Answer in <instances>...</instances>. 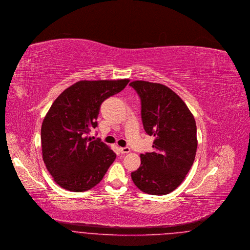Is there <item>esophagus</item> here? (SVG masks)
Wrapping results in <instances>:
<instances>
[{
	"instance_id": "obj_1",
	"label": "esophagus",
	"mask_w": 250,
	"mask_h": 250,
	"mask_svg": "<svg viewBox=\"0 0 250 250\" xmlns=\"http://www.w3.org/2000/svg\"><path fill=\"white\" fill-rule=\"evenodd\" d=\"M120 151L122 154H127L130 152V148L128 146L120 147Z\"/></svg>"
}]
</instances>
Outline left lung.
Segmentation results:
<instances>
[{
	"label": "left lung",
	"mask_w": 250,
	"mask_h": 250,
	"mask_svg": "<svg viewBox=\"0 0 250 250\" xmlns=\"http://www.w3.org/2000/svg\"><path fill=\"white\" fill-rule=\"evenodd\" d=\"M141 98L146 132L154 136V151L141 155V166L131 173L144 192L164 195L182 183L194 162L197 138L193 115L171 88L147 81L129 84Z\"/></svg>",
	"instance_id": "obj_1"
}]
</instances>
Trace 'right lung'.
Segmentation results:
<instances>
[{
  "label": "right lung",
  "mask_w": 250,
  "mask_h": 250,
  "mask_svg": "<svg viewBox=\"0 0 250 250\" xmlns=\"http://www.w3.org/2000/svg\"><path fill=\"white\" fill-rule=\"evenodd\" d=\"M129 79L82 80L66 88L47 112L42 125V158L57 184L85 191L97 185L116 159L101 140L87 137L97 126L101 104L125 88Z\"/></svg>",
  "instance_id": "right-lung-1"
}]
</instances>
